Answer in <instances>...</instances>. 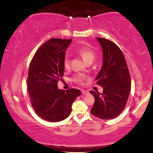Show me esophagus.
<instances>
[{
  "instance_id": "34e87169",
  "label": "esophagus",
  "mask_w": 153,
  "mask_h": 153,
  "mask_svg": "<svg viewBox=\"0 0 153 153\" xmlns=\"http://www.w3.org/2000/svg\"><path fill=\"white\" fill-rule=\"evenodd\" d=\"M88 93H89L88 91H84V90H83V91H82V94H83V95H88Z\"/></svg>"
}]
</instances>
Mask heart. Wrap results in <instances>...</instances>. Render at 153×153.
Listing matches in <instances>:
<instances>
[{
	"instance_id": "heart-1",
	"label": "heart",
	"mask_w": 153,
	"mask_h": 153,
	"mask_svg": "<svg viewBox=\"0 0 153 153\" xmlns=\"http://www.w3.org/2000/svg\"><path fill=\"white\" fill-rule=\"evenodd\" d=\"M77 54H79L83 60L86 62H93L94 58L95 57V53L91 47L88 46H81L77 48L76 50ZM63 68L65 70H68L70 68V60L68 56H65L63 60ZM85 79V76L83 74H78L74 76V81L75 82L79 83H82L83 81Z\"/></svg>"
}]
</instances>
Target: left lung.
Segmentation results:
<instances>
[{"instance_id": "1", "label": "left lung", "mask_w": 153, "mask_h": 153, "mask_svg": "<svg viewBox=\"0 0 153 153\" xmlns=\"http://www.w3.org/2000/svg\"><path fill=\"white\" fill-rule=\"evenodd\" d=\"M102 49L103 63L96 76L103 93L90 91L95 97L91 114L104 120L114 118L124 109L131 91L130 75L122 51L114 42L97 37Z\"/></svg>"}]
</instances>
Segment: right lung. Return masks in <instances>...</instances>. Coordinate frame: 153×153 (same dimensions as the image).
Masks as SVG:
<instances>
[{"instance_id": "add662e5", "label": "right lung", "mask_w": 153, "mask_h": 153, "mask_svg": "<svg viewBox=\"0 0 153 153\" xmlns=\"http://www.w3.org/2000/svg\"><path fill=\"white\" fill-rule=\"evenodd\" d=\"M72 39L52 38L36 51L29 66L28 90L33 109L44 120L59 122L68 118L78 89L59 90L58 83L64 75L65 50Z\"/></svg>"}]
</instances>
